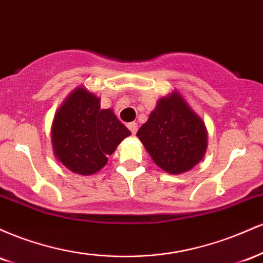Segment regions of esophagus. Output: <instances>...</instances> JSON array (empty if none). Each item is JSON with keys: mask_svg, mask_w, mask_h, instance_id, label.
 Instances as JSON below:
<instances>
[{"mask_svg": "<svg viewBox=\"0 0 263 263\" xmlns=\"http://www.w3.org/2000/svg\"><path fill=\"white\" fill-rule=\"evenodd\" d=\"M127 127H128L129 131H131L132 135H136V132H137V129H138V126H137V123H136V122L127 123Z\"/></svg>", "mask_w": 263, "mask_h": 263, "instance_id": "obj_1", "label": "esophagus"}]
</instances>
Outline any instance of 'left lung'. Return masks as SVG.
<instances>
[{"mask_svg": "<svg viewBox=\"0 0 263 263\" xmlns=\"http://www.w3.org/2000/svg\"><path fill=\"white\" fill-rule=\"evenodd\" d=\"M137 137L153 162L171 174L192 170L208 147L205 123L178 91L159 99Z\"/></svg>", "mask_w": 263, "mask_h": 263, "instance_id": "8db88e82", "label": "left lung"}]
</instances>
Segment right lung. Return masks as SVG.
Listing matches in <instances>:
<instances>
[{"label":"right lung","instance_id":"right-lung-1","mask_svg":"<svg viewBox=\"0 0 263 263\" xmlns=\"http://www.w3.org/2000/svg\"><path fill=\"white\" fill-rule=\"evenodd\" d=\"M131 135L111 108H100V99L85 87L74 90L54 116V156L80 176L96 173L107 163L123 138Z\"/></svg>","mask_w":263,"mask_h":263}]
</instances>
